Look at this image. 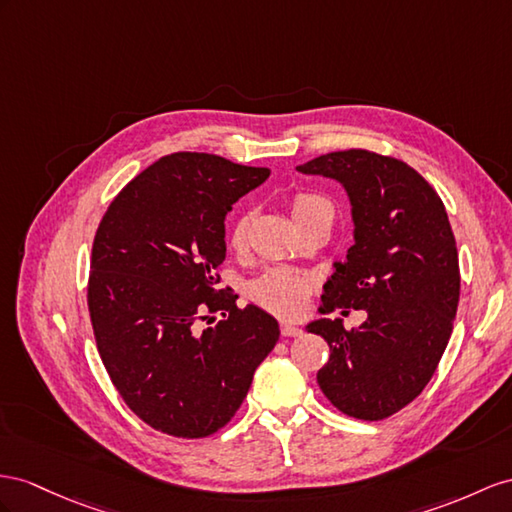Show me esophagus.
I'll return each mask as SVG.
<instances>
[{
	"label": "esophagus",
	"instance_id": "34e87169",
	"mask_svg": "<svg viewBox=\"0 0 512 512\" xmlns=\"http://www.w3.org/2000/svg\"><path fill=\"white\" fill-rule=\"evenodd\" d=\"M300 333H303V331H300L296 324L285 322V320L281 322V335H283V337H298Z\"/></svg>",
	"mask_w": 512,
	"mask_h": 512
}]
</instances>
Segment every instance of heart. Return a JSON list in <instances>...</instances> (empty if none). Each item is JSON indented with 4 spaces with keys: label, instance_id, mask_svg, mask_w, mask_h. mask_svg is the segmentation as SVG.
Wrapping results in <instances>:
<instances>
[{
    "label": "heart",
    "instance_id": "heart-1",
    "mask_svg": "<svg viewBox=\"0 0 512 512\" xmlns=\"http://www.w3.org/2000/svg\"><path fill=\"white\" fill-rule=\"evenodd\" d=\"M290 212L294 222L305 227L311 220H329L335 218V205L322 194L316 192H296L290 199ZM248 227H251V214H242L235 218L229 242L233 248H242L248 238ZM313 290V281L303 272H296L290 268H272L264 274H259L246 287L248 298L279 316H296L303 311L307 298Z\"/></svg>",
    "mask_w": 512,
    "mask_h": 512
}]
</instances>
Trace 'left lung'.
<instances>
[{"label": "left lung", "instance_id": "1", "mask_svg": "<svg viewBox=\"0 0 512 512\" xmlns=\"http://www.w3.org/2000/svg\"><path fill=\"white\" fill-rule=\"evenodd\" d=\"M342 183L352 205L355 244L324 283L322 313L363 309L307 324L331 348L318 385L339 411L378 422L404 409L435 374L461 294L456 240L435 188L415 168L365 149L335 151L298 166Z\"/></svg>", "mask_w": 512, "mask_h": 512}]
</instances>
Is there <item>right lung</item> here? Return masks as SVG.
Wrapping results in <instances>:
<instances>
[{"mask_svg":"<svg viewBox=\"0 0 512 512\" xmlns=\"http://www.w3.org/2000/svg\"><path fill=\"white\" fill-rule=\"evenodd\" d=\"M268 175L212 153H170L99 222L88 277L97 350L125 404L164 435L203 439L227 426L279 342L270 313L240 309L238 294L216 287L225 216Z\"/></svg>","mask_w":512,"mask_h":512,"instance_id":"add662e5","label":"right lung"}]
</instances>
